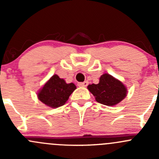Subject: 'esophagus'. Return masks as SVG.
<instances>
[{
	"label": "esophagus",
	"instance_id": "34e87169",
	"mask_svg": "<svg viewBox=\"0 0 159 159\" xmlns=\"http://www.w3.org/2000/svg\"><path fill=\"white\" fill-rule=\"evenodd\" d=\"M78 86H79V87H87L88 84H89V82L86 81H84V82L78 83Z\"/></svg>",
	"mask_w": 159,
	"mask_h": 159
}]
</instances>
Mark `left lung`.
<instances>
[{"label": "left lung", "instance_id": "1", "mask_svg": "<svg viewBox=\"0 0 159 159\" xmlns=\"http://www.w3.org/2000/svg\"><path fill=\"white\" fill-rule=\"evenodd\" d=\"M88 89L98 103L108 106L116 105L127 95L125 84L107 73L100 77L98 84H89Z\"/></svg>", "mask_w": 159, "mask_h": 159}]
</instances>
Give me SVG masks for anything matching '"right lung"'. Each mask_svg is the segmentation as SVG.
<instances>
[{
    "mask_svg": "<svg viewBox=\"0 0 159 159\" xmlns=\"http://www.w3.org/2000/svg\"><path fill=\"white\" fill-rule=\"evenodd\" d=\"M75 89V84H67L58 75H54L38 91V98L47 106L56 108L65 105Z\"/></svg>",
    "mask_w": 159,
    "mask_h": 159,
    "instance_id": "obj_1",
    "label": "right lung"
}]
</instances>
